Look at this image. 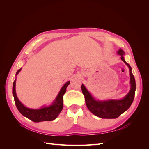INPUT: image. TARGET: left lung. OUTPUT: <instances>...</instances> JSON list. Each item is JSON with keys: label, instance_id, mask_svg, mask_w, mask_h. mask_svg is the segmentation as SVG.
Wrapping results in <instances>:
<instances>
[{"label": "left lung", "instance_id": "left-lung-1", "mask_svg": "<svg viewBox=\"0 0 149 149\" xmlns=\"http://www.w3.org/2000/svg\"><path fill=\"white\" fill-rule=\"evenodd\" d=\"M118 53L122 56L121 60L129 68L130 82L131 87L129 93L124 99L120 100H109L106 101H96L86 89L84 85L82 84L81 86L82 92L85 98V102L88 109L95 116L103 119L117 118L127 111L132 104L136 92V81L132 73V68L124 60L123 55H125V52L122 49H120Z\"/></svg>", "mask_w": 149, "mask_h": 149}]
</instances>
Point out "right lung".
Listing matches in <instances>:
<instances>
[{
    "label": "right lung",
    "instance_id": "1",
    "mask_svg": "<svg viewBox=\"0 0 149 149\" xmlns=\"http://www.w3.org/2000/svg\"><path fill=\"white\" fill-rule=\"evenodd\" d=\"M21 69L22 68L17 71L16 75L19 73ZM15 80L16 79L13 83L12 93L13 97H14V101L17 108L22 115L31 120L35 122V123H38V122L42 121H52L55 120L57 118L63 109V95L66 93L67 86L70 83V81L67 82L63 86L52 105L49 107H43L40 109H31L24 106L19 100V99L17 98L15 91Z\"/></svg>",
    "mask_w": 149,
    "mask_h": 149
}]
</instances>
